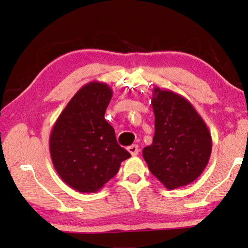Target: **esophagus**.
<instances>
[{"label": "esophagus", "mask_w": 248, "mask_h": 248, "mask_svg": "<svg viewBox=\"0 0 248 248\" xmlns=\"http://www.w3.org/2000/svg\"><path fill=\"white\" fill-rule=\"evenodd\" d=\"M127 150L129 151V154H131L132 155H137L138 153H140V148H138L137 145H132L129 146Z\"/></svg>", "instance_id": "esophagus-1"}]
</instances>
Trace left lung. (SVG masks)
<instances>
[{
  "label": "left lung",
  "instance_id": "left-lung-1",
  "mask_svg": "<svg viewBox=\"0 0 248 248\" xmlns=\"http://www.w3.org/2000/svg\"><path fill=\"white\" fill-rule=\"evenodd\" d=\"M153 144L142 150L150 172L168 189L188 185L209 161L212 140L209 129L193 104L183 95L155 87Z\"/></svg>",
  "mask_w": 248,
  "mask_h": 248
}]
</instances>
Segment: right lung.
Segmentation results:
<instances>
[{"label":"right lung","mask_w":248,"mask_h":248,"mask_svg":"<svg viewBox=\"0 0 248 248\" xmlns=\"http://www.w3.org/2000/svg\"><path fill=\"white\" fill-rule=\"evenodd\" d=\"M112 94L104 82L82 86L50 134L54 169L65 184L80 193H97L115 176L121 162L131 157L117 144L114 129L104 119Z\"/></svg>","instance_id":"right-lung-1"}]
</instances>
